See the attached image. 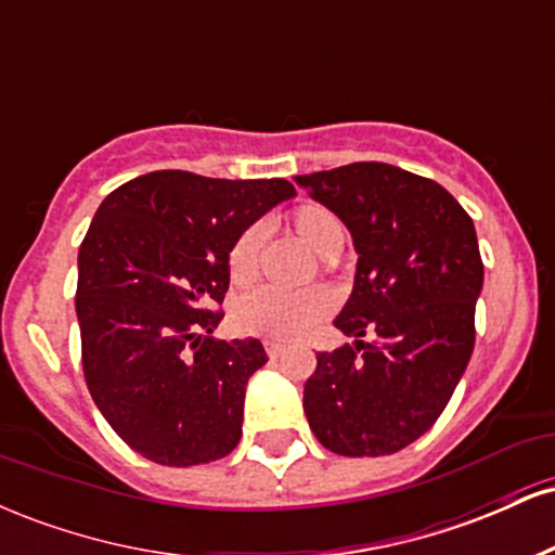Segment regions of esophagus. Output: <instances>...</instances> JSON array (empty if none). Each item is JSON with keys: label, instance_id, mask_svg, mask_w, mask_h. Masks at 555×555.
<instances>
[{"label": "esophagus", "instance_id": "1", "mask_svg": "<svg viewBox=\"0 0 555 555\" xmlns=\"http://www.w3.org/2000/svg\"><path fill=\"white\" fill-rule=\"evenodd\" d=\"M284 352H286V347H284V344H279V341H266V354H269L271 360L282 358Z\"/></svg>", "mask_w": 555, "mask_h": 555}]
</instances>
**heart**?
Segmentation results:
<instances>
[{"label":"heart","mask_w":555,"mask_h":555,"mask_svg":"<svg viewBox=\"0 0 555 555\" xmlns=\"http://www.w3.org/2000/svg\"><path fill=\"white\" fill-rule=\"evenodd\" d=\"M292 227L297 237L321 258L339 256L344 237L341 219L331 208L321 203H302L292 214ZM260 250H263V227L253 224L232 242L227 256L229 276L234 284L245 286L256 282L260 271ZM331 295L321 286L302 292H282V289H256L245 295L234 305V323L240 331L253 336H266V339L292 341L308 334L310 328L321 321L331 310Z\"/></svg>","instance_id":"heart-1"}]
</instances>
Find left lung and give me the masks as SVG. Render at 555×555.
Wrapping results in <instances>:
<instances>
[{
	"label": "left lung",
	"mask_w": 555,
	"mask_h": 555,
	"mask_svg": "<svg viewBox=\"0 0 555 555\" xmlns=\"http://www.w3.org/2000/svg\"><path fill=\"white\" fill-rule=\"evenodd\" d=\"M295 182L339 216L358 253L352 295L334 321L354 344L318 352L305 417L334 454H393L430 430L473 358L482 292L475 224L449 190L391 164Z\"/></svg>",
	"instance_id": "obj_1"
}]
</instances>
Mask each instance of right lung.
I'll return each instance as SVG.
<instances>
[{
  "label": "right lung",
  "instance_id": "right-lung-1",
  "mask_svg": "<svg viewBox=\"0 0 555 555\" xmlns=\"http://www.w3.org/2000/svg\"><path fill=\"white\" fill-rule=\"evenodd\" d=\"M286 180L151 171L104 197L78 253L82 373L114 433L145 460L193 467L242 436L245 386L269 362L258 339H216L232 242Z\"/></svg>",
  "mask_w": 555,
  "mask_h": 555
}]
</instances>
